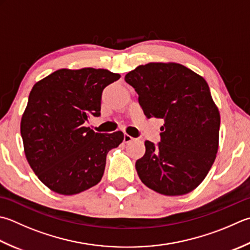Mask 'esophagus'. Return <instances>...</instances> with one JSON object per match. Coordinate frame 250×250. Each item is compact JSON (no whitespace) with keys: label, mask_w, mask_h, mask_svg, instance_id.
Returning <instances> with one entry per match:
<instances>
[{"label":"esophagus","mask_w":250,"mask_h":250,"mask_svg":"<svg viewBox=\"0 0 250 250\" xmlns=\"http://www.w3.org/2000/svg\"><path fill=\"white\" fill-rule=\"evenodd\" d=\"M134 139L132 138L131 135H129V134H125L124 135V141H125V143H131L132 141H133Z\"/></svg>","instance_id":"esophagus-1"}]
</instances>
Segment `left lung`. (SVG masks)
<instances>
[{"mask_svg": "<svg viewBox=\"0 0 250 250\" xmlns=\"http://www.w3.org/2000/svg\"><path fill=\"white\" fill-rule=\"evenodd\" d=\"M139 94L146 118L164 120L160 142L145 141L135 169L146 187L167 196L196 188L219 147L220 112L208 83L177 62H149L125 77Z\"/></svg>", "mask_w": 250, "mask_h": 250, "instance_id": "obj_1", "label": "left lung"}]
</instances>
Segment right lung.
Wrapping results in <instances>:
<instances>
[{
	"label": "right lung",
	"mask_w": 250,
	"mask_h": 250,
	"mask_svg": "<svg viewBox=\"0 0 250 250\" xmlns=\"http://www.w3.org/2000/svg\"><path fill=\"white\" fill-rule=\"evenodd\" d=\"M119 78L107 69H60L33 85L21 122L23 149L53 192L75 195L102 180L106 156L124 133H96L84 124L101 115L103 90Z\"/></svg>",
	"instance_id": "1"
}]
</instances>
